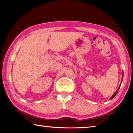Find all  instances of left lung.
Listing matches in <instances>:
<instances>
[{
  "label": "left lung",
  "instance_id": "obj_1",
  "mask_svg": "<svg viewBox=\"0 0 133 133\" xmlns=\"http://www.w3.org/2000/svg\"><path fill=\"white\" fill-rule=\"evenodd\" d=\"M123 75H122V79H123ZM120 86H121V85L119 86V88H118V90H117V91H115V93H114V94H113V95H112V97H111V98L110 99H112V98H114V97H115V96L117 95V93H118V90H119V87H120Z\"/></svg>",
  "mask_w": 133,
  "mask_h": 133
}]
</instances>
